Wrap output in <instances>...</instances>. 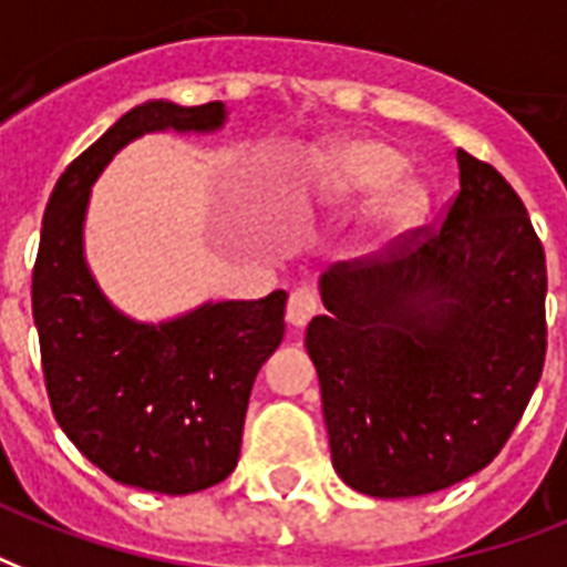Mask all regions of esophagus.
Segmentation results:
<instances>
[{
    "instance_id": "34e87169",
    "label": "esophagus",
    "mask_w": 567,
    "mask_h": 567,
    "mask_svg": "<svg viewBox=\"0 0 567 567\" xmlns=\"http://www.w3.org/2000/svg\"><path fill=\"white\" fill-rule=\"evenodd\" d=\"M313 313H316V296H313V292H310L307 287L296 289V292H292V296H289V301H287V322L298 331V328H305V324L313 319Z\"/></svg>"
}]
</instances>
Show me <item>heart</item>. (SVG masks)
<instances>
[{
  "label": "heart",
  "mask_w": 567,
  "mask_h": 567,
  "mask_svg": "<svg viewBox=\"0 0 567 567\" xmlns=\"http://www.w3.org/2000/svg\"><path fill=\"white\" fill-rule=\"evenodd\" d=\"M402 165L405 162L390 144L370 138L322 144L301 162L289 195L305 209H324L381 188L367 213L363 243L370 245L372 239L414 227L425 213V188L411 177L395 179Z\"/></svg>",
  "instance_id": "heart-1"
}]
</instances>
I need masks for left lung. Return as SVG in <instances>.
Returning a JSON list of instances; mask_svg holds the SVG:
<instances>
[{"label":"left lung","mask_w":567,"mask_h":567,"mask_svg":"<svg viewBox=\"0 0 567 567\" xmlns=\"http://www.w3.org/2000/svg\"><path fill=\"white\" fill-rule=\"evenodd\" d=\"M455 159L437 234L319 278L324 313L305 346L333 471L367 497H420L488 467L542 379L544 248L503 174Z\"/></svg>","instance_id":"1"}]
</instances>
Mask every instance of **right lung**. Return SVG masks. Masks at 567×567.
I'll list each match as a JSON object with an SVG mask.
<instances>
[{
  "instance_id": "1",
  "label": "right lung",
  "mask_w": 567,
  "mask_h": 567,
  "mask_svg": "<svg viewBox=\"0 0 567 567\" xmlns=\"http://www.w3.org/2000/svg\"><path fill=\"white\" fill-rule=\"evenodd\" d=\"M227 105L147 100L68 165L43 213L32 316L52 414L87 462L121 485L195 494L234 473L254 379L284 340L287 292L204 301L144 322L96 284L85 257L91 188L151 133L209 135Z\"/></svg>"
}]
</instances>
